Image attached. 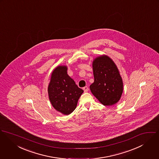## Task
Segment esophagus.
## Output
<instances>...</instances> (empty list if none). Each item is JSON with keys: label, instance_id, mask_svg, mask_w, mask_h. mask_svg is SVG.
<instances>
[{"label": "esophagus", "instance_id": "1", "mask_svg": "<svg viewBox=\"0 0 159 159\" xmlns=\"http://www.w3.org/2000/svg\"><path fill=\"white\" fill-rule=\"evenodd\" d=\"M83 89L84 90L85 92H87L88 91V87L87 86H85V87H84L83 88Z\"/></svg>", "mask_w": 159, "mask_h": 159}]
</instances>
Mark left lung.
I'll list each match as a JSON object with an SVG mask.
<instances>
[{
	"label": "left lung",
	"instance_id": "8db88e82",
	"mask_svg": "<svg viewBox=\"0 0 159 159\" xmlns=\"http://www.w3.org/2000/svg\"><path fill=\"white\" fill-rule=\"evenodd\" d=\"M94 81L89 88L93 94L104 106H112L121 98L123 84L119 71L108 56L102 55L93 62Z\"/></svg>",
	"mask_w": 159,
	"mask_h": 159
}]
</instances>
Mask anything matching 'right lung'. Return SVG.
<instances>
[{"instance_id":"1","label":"right lung","mask_w":159,"mask_h":159,"mask_svg":"<svg viewBox=\"0 0 159 159\" xmlns=\"http://www.w3.org/2000/svg\"><path fill=\"white\" fill-rule=\"evenodd\" d=\"M84 90L79 88L67 74V67L59 66L53 70L48 87L49 100L54 108L70 115L76 108Z\"/></svg>"}]
</instances>
